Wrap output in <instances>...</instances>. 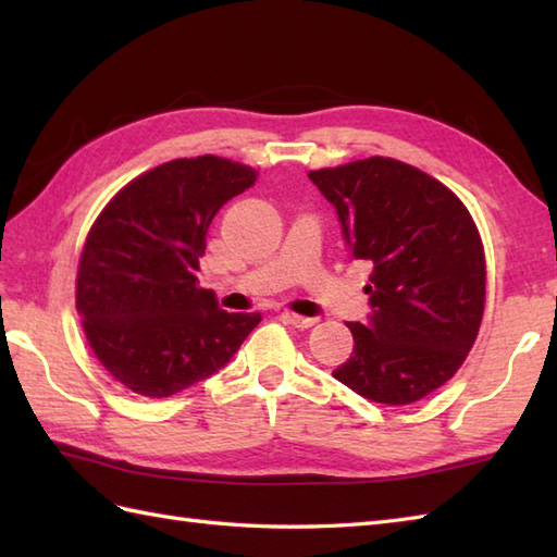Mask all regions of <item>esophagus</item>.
Segmentation results:
<instances>
[{"mask_svg": "<svg viewBox=\"0 0 557 557\" xmlns=\"http://www.w3.org/2000/svg\"><path fill=\"white\" fill-rule=\"evenodd\" d=\"M285 321L294 327H311L315 323V318L309 315H297V313H285Z\"/></svg>", "mask_w": 557, "mask_h": 557, "instance_id": "34e87169", "label": "esophagus"}]
</instances>
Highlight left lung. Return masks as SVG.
Masks as SVG:
<instances>
[{"label":"left lung","instance_id":"left-lung-1","mask_svg":"<svg viewBox=\"0 0 557 557\" xmlns=\"http://www.w3.org/2000/svg\"><path fill=\"white\" fill-rule=\"evenodd\" d=\"M335 206L357 260L373 265L366 323H347L351 357L339 383L381 405H411L445 385L479 335L486 260L465 203L393 158L309 172Z\"/></svg>","mask_w":557,"mask_h":557}]
</instances>
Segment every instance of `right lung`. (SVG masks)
I'll list each match as a JSON object with an SVG mask.
<instances>
[{"instance_id": "obj_1", "label": "right lung", "mask_w": 557, "mask_h": 557, "mask_svg": "<svg viewBox=\"0 0 557 557\" xmlns=\"http://www.w3.org/2000/svg\"><path fill=\"white\" fill-rule=\"evenodd\" d=\"M256 180L215 156L172 160L128 182L92 224L76 309L92 354L132 393L160 399L206 381L260 323L198 285L212 218Z\"/></svg>"}]
</instances>
